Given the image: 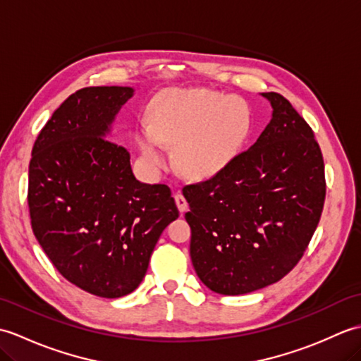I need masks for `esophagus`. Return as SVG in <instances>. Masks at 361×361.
Listing matches in <instances>:
<instances>
[{
    "label": "esophagus",
    "mask_w": 361,
    "mask_h": 361,
    "mask_svg": "<svg viewBox=\"0 0 361 361\" xmlns=\"http://www.w3.org/2000/svg\"><path fill=\"white\" fill-rule=\"evenodd\" d=\"M175 203H176V206H178V209H180L181 214L188 209V202H186L185 195H183L181 192L175 194Z\"/></svg>",
    "instance_id": "obj_1"
}]
</instances>
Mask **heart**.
<instances>
[{
    "instance_id": "obj_1",
    "label": "heart",
    "mask_w": 361,
    "mask_h": 361,
    "mask_svg": "<svg viewBox=\"0 0 361 361\" xmlns=\"http://www.w3.org/2000/svg\"><path fill=\"white\" fill-rule=\"evenodd\" d=\"M252 127L250 105L217 91L169 90L150 106V126L141 124L136 142L153 167L164 164L160 142L176 147L175 161L189 178H211L239 155Z\"/></svg>"
}]
</instances>
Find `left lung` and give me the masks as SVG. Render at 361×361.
Wrapping results in <instances>:
<instances>
[{"label":"left lung","mask_w":361,"mask_h":361,"mask_svg":"<svg viewBox=\"0 0 361 361\" xmlns=\"http://www.w3.org/2000/svg\"><path fill=\"white\" fill-rule=\"evenodd\" d=\"M271 121L220 173L183 188L190 259L206 287L245 295L281 281L307 250L326 198L315 133L279 93Z\"/></svg>","instance_id":"1"}]
</instances>
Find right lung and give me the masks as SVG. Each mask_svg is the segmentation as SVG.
I'll use <instances>...</instances> for the list:
<instances>
[{
  "label": "right lung",
  "instance_id": "right-lung-1",
  "mask_svg": "<svg viewBox=\"0 0 361 361\" xmlns=\"http://www.w3.org/2000/svg\"><path fill=\"white\" fill-rule=\"evenodd\" d=\"M130 87L75 91L38 133L29 163L32 231L59 273L101 298L140 286L164 228L178 217L171 189L137 181L130 153L106 135Z\"/></svg>",
  "mask_w": 361,
  "mask_h": 361
}]
</instances>
